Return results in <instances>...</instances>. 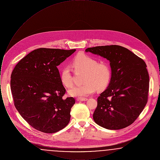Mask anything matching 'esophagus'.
Masks as SVG:
<instances>
[{
	"instance_id": "obj_1",
	"label": "esophagus",
	"mask_w": 160,
	"mask_h": 160,
	"mask_svg": "<svg viewBox=\"0 0 160 160\" xmlns=\"http://www.w3.org/2000/svg\"><path fill=\"white\" fill-rule=\"evenodd\" d=\"M77 101H87L88 98H77Z\"/></svg>"
}]
</instances>
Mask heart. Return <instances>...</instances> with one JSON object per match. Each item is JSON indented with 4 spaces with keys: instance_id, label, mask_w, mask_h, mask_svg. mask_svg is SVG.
<instances>
[{
    "instance_id": "obj_1",
    "label": "heart",
    "mask_w": 160,
    "mask_h": 160,
    "mask_svg": "<svg viewBox=\"0 0 160 160\" xmlns=\"http://www.w3.org/2000/svg\"><path fill=\"white\" fill-rule=\"evenodd\" d=\"M73 67L76 72H84L83 84L73 87L68 91L69 95L82 98L88 96L97 89H106L110 82L112 72L108 65L98 63L96 59L85 54H78L73 60ZM60 79L66 88L72 86L73 77L71 67L67 65L61 69Z\"/></svg>"
}]
</instances>
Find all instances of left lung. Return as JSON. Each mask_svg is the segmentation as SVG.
<instances>
[{
    "mask_svg": "<svg viewBox=\"0 0 160 160\" xmlns=\"http://www.w3.org/2000/svg\"><path fill=\"white\" fill-rule=\"evenodd\" d=\"M85 51L106 58L112 69L109 85L97 99L94 121L108 129L131 125L148 102L149 77L145 61L117 45L97 46Z\"/></svg>",
    "mask_w": 160,
    "mask_h": 160,
    "instance_id": "8db88e82",
    "label": "left lung"
}]
</instances>
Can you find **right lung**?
<instances>
[{
  "mask_svg": "<svg viewBox=\"0 0 160 160\" xmlns=\"http://www.w3.org/2000/svg\"><path fill=\"white\" fill-rule=\"evenodd\" d=\"M40 48L27 54L11 74V89L14 106L35 129L54 133L68 124L73 97L63 99L66 89L57 68L76 52Z\"/></svg>",
  "mask_w": 160,
  "mask_h": 160,
  "instance_id": "add662e5",
  "label": "right lung"
}]
</instances>
